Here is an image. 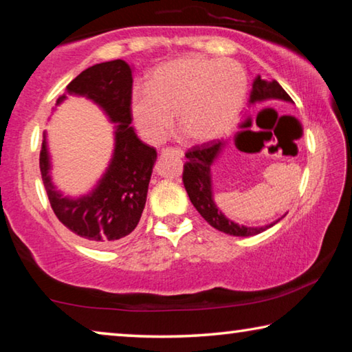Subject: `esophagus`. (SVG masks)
<instances>
[{
	"instance_id": "esophagus-1",
	"label": "esophagus",
	"mask_w": 352,
	"mask_h": 352,
	"mask_svg": "<svg viewBox=\"0 0 352 352\" xmlns=\"http://www.w3.org/2000/svg\"><path fill=\"white\" fill-rule=\"evenodd\" d=\"M163 153H175V155H178V157H183L184 155L182 148H178V147H166V148H163Z\"/></svg>"
}]
</instances>
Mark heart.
I'll return each mask as SVG.
<instances>
[{"label":"heart","instance_id":"1","mask_svg":"<svg viewBox=\"0 0 352 352\" xmlns=\"http://www.w3.org/2000/svg\"><path fill=\"white\" fill-rule=\"evenodd\" d=\"M247 73L231 58L184 56L153 71L135 91L132 118L146 140L162 142L174 126L189 142L222 138L239 119Z\"/></svg>","mask_w":352,"mask_h":352}]
</instances>
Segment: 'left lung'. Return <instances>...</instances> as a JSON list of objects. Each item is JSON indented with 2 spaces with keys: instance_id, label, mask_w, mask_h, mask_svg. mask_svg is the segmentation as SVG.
Instances as JSON below:
<instances>
[{
  "instance_id": "left-lung-1",
  "label": "left lung",
  "mask_w": 352,
  "mask_h": 352,
  "mask_svg": "<svg viewBox=\"0 0 352 352\" xmlns=\"http://www.w3.org/2000/svg\"><path fill=\"white\" fill-rule=\"evenodd\" d=\"M272 99L292 102V98L284 91V88L276 80H265L261 79V76H258L253 80V90L252 94H250V102H264V100ZM223 146V141H210L201 146H194L184 155L188 160L183 166V184L186 188L189 200L192 201V205L200 212V216L211 226H214V228L222 231V233L242 237L259 234L262 231H265L267 228L278 223L285 214L281 219H278L275 222L265 226H243L234 223L233 220L223 216L222 211L214 204L211 189V166L214 160L219 157V153L222 152Z\"/></svg>"
}]
</instances>
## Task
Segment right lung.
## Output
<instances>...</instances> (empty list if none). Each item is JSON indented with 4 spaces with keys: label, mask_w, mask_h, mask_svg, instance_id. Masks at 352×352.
Segmentation results:
<instances>
[{
    "label": "right lung",
    "mask_w": 352,
    "mask_h": 352,
    "mask_svg": "<svg viewBox=\"0 0 352 352\" xmlns=\"http://www.w3.org/2000/svg\"><path fill=\"white\" fill-rule=\"evenodd\" d=\"M132 68L127 62L98 63L71 80L69 94L96 102L111 122H116L115 152L98 186L80 199L63 197L51 182L46 135L40 151V170L47 199L57 219L88 242L99 247L115 245L138 225L144 210L157 151L136 136L132 124ZM67 98L63 94L57 104Z\"/></svg>",
    "instance_id": "add662e5"
}]
</instances>
